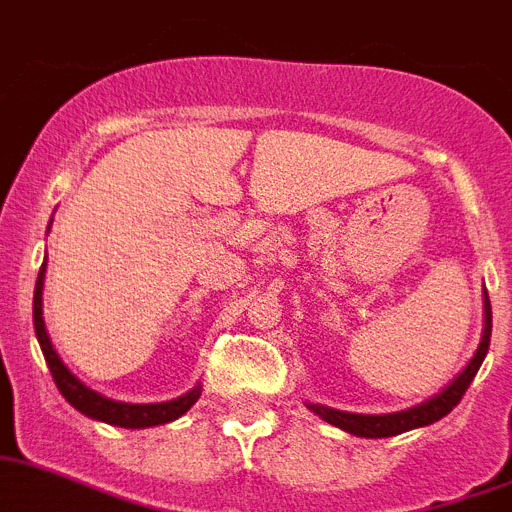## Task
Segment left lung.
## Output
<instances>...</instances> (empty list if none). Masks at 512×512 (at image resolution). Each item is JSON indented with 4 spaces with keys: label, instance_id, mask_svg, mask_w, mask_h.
Listing matches in <instances>:
<instances>
[{
    "label": "left lung",
    "instance_id": "8db88e82",
    "mask_svg": "<svg viewBox=\"0 0 512 512\" xmlns=\"http://www.w3.org/2000/svg\"><path fill=\"white\" fill-rule=\"evenodd\" d=\"M489 336H492V305H489V295L484 290V334L479 349H476V355L471 357V362L464 368V373L458 375L456 381L445 388L443 393H438L435 399L396 414H349L321 404H308V409L316 412L321 419H326L329 425L342 427V430L352 432L357 438H393V435H401V432L414 430V427L432 425V422L443 419L448 412H453V406L464 399L466 388L471 386L476 370L482 368L484 357H487Z\"/></svg>",
    "mask_w": 512,
    "mask_h": 512
}]
</instances>
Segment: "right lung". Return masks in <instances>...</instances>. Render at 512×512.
Here are the masks:
<instances>
[{"label": "right lung", "mask_w": 512, "mask_h": 512, "mask_svg": "<svg viewBox=\"0 0 512 512\" xmlns=\"http://www.w3.org/2000/svg\"><path fill=\"white\" fill-rule=\"evenodd\" d=\"M43 272H46V264L41 266L36 282V295H33V326H36L38 344L43 349V357H46V365L54 375L56 388L61 391V396L69 401V404L82 412L85 417L100 419V422H108V425L116 427H129V430H139V427H155L165 425V422H173L181 414H186L191 406L199 399V386L194 391L183 393L173 401H163V404H121V401H111L100 393L90 391L85 383H80L67 370V365L59 360L54 344L46 334V323H43Z\"/></svg>", "instance_id": "obj_1"}]
</instances>
